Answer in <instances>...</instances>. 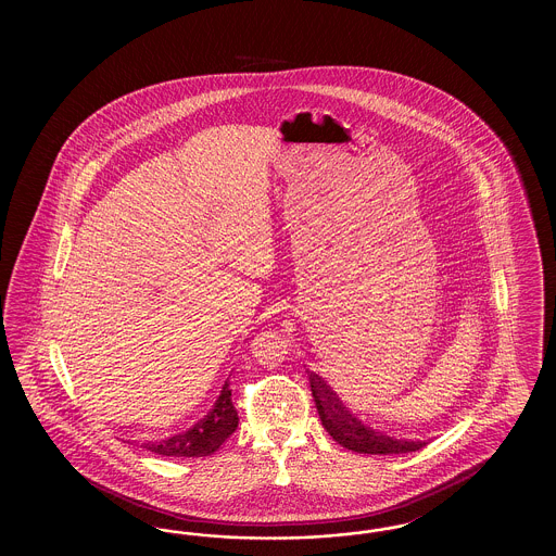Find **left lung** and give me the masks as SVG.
Wrapping results in <instances>:
<instances>
[{
	"label": "left lung",
	"instance_id": "left-lung-1",
	"mask_svg": "<svg viewBox=\"0 0 556 556\" xmlns=\"http://www.w3.org/2000/svg\"><path fill=\"white\" fill-rule=\"evenodd\" d=\"M311 390L317 404L318 417L329 435L344 448L361 454H402L424 448L425 440H397L386 435L369 425L356 419L338 397V394L318 377L311 372Z\"/></svg>",
	"mask_w": 556,
	"mask_h": 556
}]
</instances>
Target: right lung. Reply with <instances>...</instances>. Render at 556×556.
Listing matches in <instances>:
<instances>
[{
  "label": "right lung",
  "mask_w": 556,
  "mask_h": 556,
  "mask_svg": "<svg viewBox=\"0 0 556 556\" xmlns=\"http://www.w3.org/2000/svg\"><path fill=\"white\" fill-rule=\"evenodd\" d=\"M238 410L231 402V390L225 381L214 406L195 425L177 435L164 438L160 442H148L143 448L156 452L160 456H211L225 444V440L238 429Z\"/></svg>",
  "instance_id": "right-lung-1"
}]
</instances>
